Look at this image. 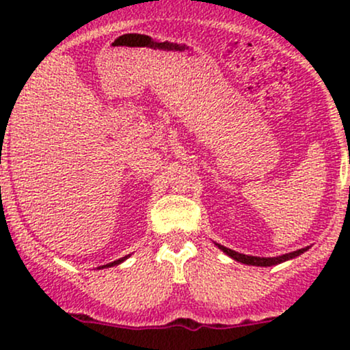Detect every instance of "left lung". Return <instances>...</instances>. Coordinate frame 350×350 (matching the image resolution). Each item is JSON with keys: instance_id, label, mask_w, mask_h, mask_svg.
Wrapping results in <instances>:
<instances>
[{"instance_id": "left-lung-1", "label": "left lung", "mask_w": 350, "mask_h": 350, "mask_svg": "<svg viewBox=\"0 0 350 350\" xmlns=\"http://www.w3.org/2000/svg\"><path fill=\"white\" fill-rule=\"evenodd\" d=\"M217 247L220 248L226 255L230 256V258L237 260V262L240 263H245V265H253V267H273V265H278V263H283L286 262V260H291V258H296V256H299L301 253H304L308 250L306 248H299V250L296 252H291V253H284V255H280V256H252V255H243V253H239L235 250H230V248L224 247V245L220 243H215Z\"/></svg>"}]
</instances>
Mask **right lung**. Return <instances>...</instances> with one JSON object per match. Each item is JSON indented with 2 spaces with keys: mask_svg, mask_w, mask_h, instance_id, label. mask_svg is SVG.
<instances>
[{
  "mask_svg": "<svg viewBox=\"0 0 350 350\" xmlns=\"http://www.w3.org/2000/svg\"><path fill=\"white\" fill-rule=\"evenodd\" d=\"M128 256H130V255H128ZM128 256H123V258H120V260H115V262H111V263L102 265V267H98V268H110V267H115V265H120V263H122V262H124V260H126Z\"/></svg>",
  "mask_w": 350,
  "mask_h": 350,
  "instance_id": "obj_1",
  "label": "right lung"
}]
</instances>
